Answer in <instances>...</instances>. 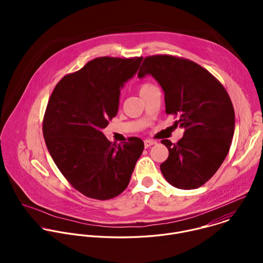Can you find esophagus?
Returning <instances> with one entry per match:
<instances>
[{"label": "esophagus", "mask_w": 263, "mask_h": 263, "mask_svg": "<svg viewBox=\"0 0 263 263\" xmlns=\"http://www.w3.org/2000/svg\"><path fill=\"white\" fill-rule=\"evenodd\" d=\"M143 142H144V147H148V146H151L156 143L155 140H151V139H145Z\"/></svg>", "instance_id": "34e87169"}]
</instances>
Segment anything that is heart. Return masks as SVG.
I'll use <instances>...</instances> for the list:
<instances>
[{"label": "heart", "instance_id": "b5f03b06", "mask_svg": "<svg viewBox=\"0 0 263 263\" xmlns=\"http://www.w3.org/2000/svg\"><path fill=\"white\" fill-rule=\"evenodd\" d=\"M153 86H154V85H152L151 83H143V84H141V85L139 86V88H138L139 93L142 95L143 92H145L147 89H149V88L153 87Z\"/></svg>", "mask_w": 263, "mask_h": 263}]
</instances>
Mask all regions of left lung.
Segmentation results:
<instances>
[{"label":"left lung","instance_id":"left-lung-1","mask_svg":"<svg viewBox=\"0 0 263 263\" xmlns=\"http://www.w3.org/2000/svg\"><path fill=\"white\" fill-rule=\"evenodd\" d=\"M152 74L164 91L165 112L178 120L183 137L160 164L165 180L180 190H195L219 168L232 142L234 108L222 84L198 63L173 55L144 58L137 76Z\"/></svg>","mask_w":263,"mask_h":263}]
</instances>
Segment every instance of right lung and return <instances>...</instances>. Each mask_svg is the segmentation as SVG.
Masks as SVG:
<instances>
[{
	"mask_svg": "<svg viewBox=\"0 0 263 263\" xmlns=\"http://www.w3.org/2000/svg\"><path fill=\"white\" fill-rule=\"evenodd\" d=\"M142 57H99L67 73L55 86L44 116L49 152L67 182L87 198L109 200L129 184L143 141L119 144L102 133L119 110L120 88L136 72Z\"/></svg>",
	"mask_w": 263,
	"mask_h": 263,
	"instance_id": "add662e5",
	"label": "right lung"
}]
</instances>
